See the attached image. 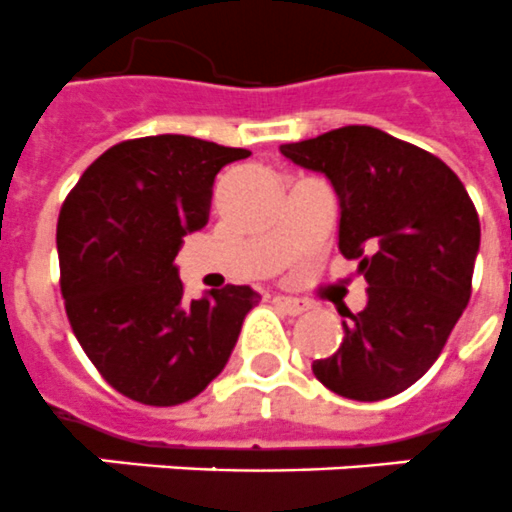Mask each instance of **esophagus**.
I'll use <instances>...</instances> for the list:
<instances>
[{
    "label": "esophagus",
    "instance_id": "obj_1",
    "mask_svg": "<svg viewBox=\"0 0 512 512\" xmlns=\"http://www.w3.org/2000/svg\"><path fill=\"white\" fill-rule=\"evenodd\" d=\"M273 302H276L281 310H286L289 315H302L307 310V302L305 299H297V297H284V294H278V297H273Z\"/></svg>",
    "mask_w": 512,
    "mask_h": 512
}]
</instances>
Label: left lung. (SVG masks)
Here are the masks:
<instances>
[{"label":"left lung","instance_id":"left-lung-1","mask_svg":"<svg viewBox=\"0 0 512 512\" xmlns=\"http://www.w3.org/2000/svg\"><path fill=\"white\" fill-rule=\"evenodd\" d=\"M294 165L331 181L339 252L357 260L368 305L344 310V336L313 373L347 400L405 392L442 355L471 299L481 226L463 181L426 149L371 126L281 144Z\"/></svg>","mask_w":512,"mask_h":512}]
</instances>
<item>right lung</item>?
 Instances as JSON below:
<instances>
[{
	"mask_svg": "<svg viewBox=\"0 0 512 512\" xmlns=\"http://www.w3.org/2000/svg\"><path fill=\"white\" fill-rule=\"evenodd\" d=\"M249 149L194 136L128 139L91 162L57 220L65 313L107 384L141 405L197 397L260 302L228 284L184 299L176 255L210 218L215 176Z\"/></svg>",
	"mask_w": 512,
	"mask_h": 512,
	"instance_id": "obj_1",
	"label": "right lung"
}]
</instances>
